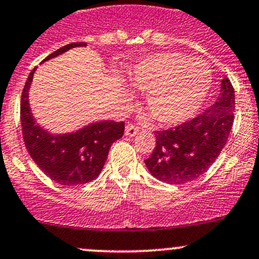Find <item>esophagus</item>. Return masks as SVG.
<instances>
[{
    "mask_svg": "<svg viewBox=\"0 0 259 259\" xmlns=\"http://www.w3.org/2000/svg\"><path fill=\"white\" fill-rule=\"evenodd\" d=\"M139 132V127L133 122H127L126 126H125V135L127 137H135Z\"/></svg>",
    "mask_w": 259,
    "mask_h": 259,
    "instance_id": "esophagus-1",
    "label": "esophagus"
}]
</instances>
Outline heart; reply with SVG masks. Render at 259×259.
Returning a JSON list of instances; mask_svg holds the SVG:
<instances>
[{
	"instance_id": "heart-1",
	"label": "heart",
	"mask_w": 259,
	"mask_h": 259,
	"mask_svg": "<svg viewBox=\"0 0 259 259\" xmlns=\"http://www.w3.org/2000/svg\"><path fill=\"white\" fill-rule=\"evenodd\" d=\"M134 89L145 92L146 108L162 125L189 120L202 105L211 88L208 64L178 52L144 58L127 74Z\"/></svg>"
}]
</instances>
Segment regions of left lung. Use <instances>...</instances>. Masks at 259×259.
Instances as JSON below:
<instances>
[{"instance_id": "8db88e82", "label": "left lung", "mask_w": 259, "mask_h": 259, "mask_svg": "<svg viewBox=\"0 0 259 259\" xmlns=\"http://www.w3.org/2000/svg\"><path fill=\"white\" fill-rule=\"evenodd\" d=\"M235 119V89L228 78L216 103L189 121L155 132L156 145L145 164L154 178L182 185L208 170L227 143Z\"/></svg>"}]
</instances>
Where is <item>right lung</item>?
Returning <instances> with one entry per match:
<instances>
[{"label":"right lung","mask_w":259,"mask_h":259,"mask_svg":"<svg viewBox=\"0 0 259 259\" xmlns=\"http://www.w3.org/2000/svg\"><path fill=\"white\" fill-rule=\"evenodd\" d=\"M87 43H69L50 54L45 61L64 53L73 47H85ZM34 69L29 73L21 97L22 135L27 151L38 167L64 186L93 181L102 172L108 152L114 141L124 134V121H99L77 133L52 135L40 129L33 120L28 104V89Z\"/></svg>","instance_id":"1"}]
</instances>
